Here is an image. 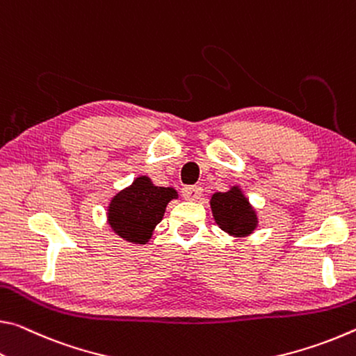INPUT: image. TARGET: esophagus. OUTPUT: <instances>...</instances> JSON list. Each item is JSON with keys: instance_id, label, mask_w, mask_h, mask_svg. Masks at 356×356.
I'll list each match as a JSON object with an SVG mask.
<instances>
[{"instance_id": "esophagus-1", "label": "esophagus", "mask_w": 356, "mask_h": 356, "mask_svg": "<svg viewBox=\"0 0 356 356\" xmlns=\"http://www.w3.org/2000/svg\"><path fill=\"white\" fill-rule=\"evenodd\" d=\"M202 186L192 184V186H184L181 194L184 200H199L202 197Z\"/></svg>"}]
</instances>
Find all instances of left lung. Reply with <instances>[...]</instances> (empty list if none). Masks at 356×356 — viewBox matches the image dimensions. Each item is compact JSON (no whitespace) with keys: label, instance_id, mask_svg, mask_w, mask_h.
<instances>
[{"label":"left lung","instance_id":"obj_1","mask_svg":"<svg viewBox=\"0 0 356 356\" xmlns=\"http://www.w3.org/2000/svg\"><path fill=\"white\" fill-rule=\"evenodd\" d=\"M211 209L218 225L232 235H248L257 225L252 208L238 189L214 194L211 197Z\"/></svg>","mask_w":356,"mask_h":356}]
</instances>
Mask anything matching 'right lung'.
<instances>
[{
	"label": "right lung",
	"instance_id": "1",
	"mask_svg": "<svg viewBox=\"0 0 356 356\" xmlns=\"http://www.w3.org/2000/svg\"><path fill=\"white\" fill-rule=\"evenodd\" d=\"M172 199H177V191L157 188L149 178L140 177L131 188L115 195L108 208V222L121 238L143 244L153 235Z\"/></svg>",
	"mask_w": 356,
	"mask_h": 356
}]
</instances>
